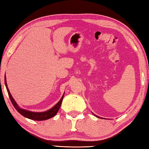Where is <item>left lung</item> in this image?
<instances>
[{"instance_id":"1","label":"left lung","mask_w":149,"mask_h":149,"mask_svg":"<svg viewBox=\"0 0 149 149\" xmlns=\"http://www.w3.org/2000/svg\"><path fill=\"white\" fill-rule=\"evenodd\" d=\"M94 115H95V114H94ZM95 116H96V115H95ZM97 117H99V118H100V119H102V117H99V116H97Z\"/></svg>"}]
</instances>
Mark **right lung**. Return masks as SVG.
Instances as JSON below:
<instances>
[{"instance_id":"1","label":"right lung","mask_w":149,"mask_h":149,"mask_svg":"<svg viewBox=\"0 0 149 149\" xmlns=\"http://www.w3.org/2000/svg\"><path fill=\"white\" fill-rule=\"evenodd\" d=\"M4 82H5V86L6 88L7 91L8 95H9V97L10 99L11 102H12L13 106H14V108L16 109V110L19 113L21 114L22 116H24V117H26L28 119H32V120H45L47 119H49L52 118V117H54L56 116V114L58 113V111L60 109L61 104V102H62V100L63 99V96L65 93H64L63 95L61 97V99L60 101L56 104L55 106H53L52 108L49 109V110H47L45 111H43V112H34V111H31L29 110H27V109H22L21 108L19 107L18 106L17 104L14 100L13 97L11 95L9 89L8 88V85L6 83V75L4 77Z\"/></svg>"}]
</instances>
